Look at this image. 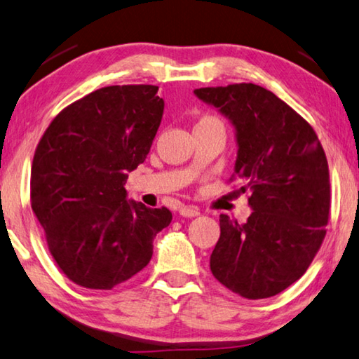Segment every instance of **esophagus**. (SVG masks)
Masks as SVG:
<instances>
[{"label":"esophagus","mask_w":359,"mask_h":359,"mask_svg":"<svg viewBox=\"0 0 359 359\" xmlns=\"http://www.w3.org/2000/svg\"><path fill=\"white\" fill-rule=\"evenodd\" d=\"M179 213L182 215V217L185 218H194V217H199L201 212L198 207H193V205H184L179 208Z\"/></svg>","instance_id":"esophagus-1"}]
</instances>
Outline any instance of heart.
<instances>
[{
	"mask_svg": "<svg viewBox=\"0 0 359 359\" xmlns=\"http://www.w3.org/2000/svg\"><path fill=\"white\" fill-rule=\"evenodd\" d=\"M198 126H221V127H223V122L217 119V117H213V116H205L199 121Z\"/></svg>",
	"mask_w": 359,
	"mask_h": 359,
	"instance_id": "b5f03b06",
	"label": "heart"
}]
</instances>
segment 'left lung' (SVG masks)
I'll return each mask as SVG.
<instances>
[{
	"mask_svg": "<svg viewBox=\"0 0 359 359\" xmlns=\"http://www.w3.org/2000/svg\"><path fill=\"white\" fill-rule=\"evenodd\" d=\"M236 130L233 171L250 190L252 213L238 224L219 217L210 270L245 298L278 295L308 270L330 217V172L312 127L281 99L252 83L194 89Z\"/></svg>",
	"mask_w": 359,
	"mask_h": 359,
	"instance_id": "left-lung-1",
	"label": "left lung"
}]
</instances>
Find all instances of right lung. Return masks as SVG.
Here are the masks:
<instances>
[{
	"label": "right lung",
	"instance_id": "obj_1",
	"mask_svg": "<svg viewBox=\"0 0 359 359\" xmlns=\"http://www.w3.org/2000/svg\"><path fill=\"white\" fill-rule=\"evenodd\" d=\"M157 93L152 84L97 89L62 109L36 149L32 212L57 266L86 289L109 290L144 269L172 219L126 190L160 127Z\"/></svg>",
	"mask_w": 359,
	"mask_h": 359
}]
</instances>
